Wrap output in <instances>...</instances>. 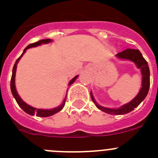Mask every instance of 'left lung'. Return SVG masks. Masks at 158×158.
I'll return each mask as SVG.
<instances>
[{
    "mask_svg": "<svg viewBox=\"0 0 158 158\" xmlns=\"http://www.w3.org/2000/svg\"><path fill=\"white\" fill-rule=\"evenodd\" d=\"M116 56L118 58H122V59L131 60V61L135 62L136 64L137 67L139 69H140L141 71H142V88H141L140 92L139 93V94L137 95L136 97L131 100L130 103L125 104V105H123L120 108H118V109H113V108L111 109V108H107V107L100 106L95 101L94 98H93V93H90V95H91V98L93 100V101L94 102V104H96V107H98L100 110L107 113V114H111V115H123V114H127V113L130 112V111H133L135 107H137L141 104V102L144 100L146 98V96H147L149 89H150V68H149L147 62L143 58L142 54H141V52L139 50H135V49H127V50L122 51V52L118 53L116 54Z\"/></svg>",
    "mask_w": 158,
    "mask_h": 158,
    "instance_id": "8db88e82",
    "label": "left lung"
}]
</instances>
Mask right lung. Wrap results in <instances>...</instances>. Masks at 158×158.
<instances>
[{
	"mask_svg": "<svg viewBox=\"0 0 158 158\" xmlns=\"http://www.w3.org/2000/svg\"><path fill=\"white\" fill-rule=\"evenodd\" d=\"M50 42H51V40H49V39H47V40H40V41L36 42V43H31L30 45H28L27 47H26V48L24 49V51H23V54H22L19 57V58H17V60H16V62H15V64H14L13 69H12V78H11V83H10L11 91H12V95H13V96L15 97V99H16L18 105L21 107L22 109H23L25 112L27 113V114H29V115H36L37 116H40V117L51 116V115H54L55 113H57V112H58L59 111H61V110L63 108L64 105H65V100H66V98H65L63 103H62L61 105L58 106V107H55V108H54V109H50V110L37 109V108H35V107L29 106L28 104H27L26 103H25V102H23V100H21V98L19 97V95H18V93H17V92H16V86H15V76H16V65H17V63H18V62H19V60L20 59V58L23 56V54L25 53L26 50H27V49L30 48V47H37V46L41 45L42 43H50ZM77 77L78 76H76L75 77L73 78L70 81H69V85H72V84L75 81V80H76L77 78Z\"/></svg>",
	"mask_w": 158,
	"mask_h": 158,
	"instance_id": "right-lung-1",
	"label": "right lung"
}]
</instances>
